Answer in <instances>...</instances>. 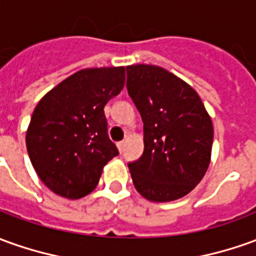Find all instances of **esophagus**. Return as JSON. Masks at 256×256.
<instances>
[{
    "label": "esophagus",
    "instance_id": "1",
    "mask_svg": "<svg viewBox=\"0 0 256 256\" xmlns=\"http://www.w3.org/2000/svg\"><path fill=\"white\" fill-rule=\"evenodd\" d=\"M124 146H125V142H124V140H121V142H118V144H117L118 150H120V152L124 150Z\"/></svg>",
    "mask_w": 256,
    "mask_h": 256
}]
</instances>
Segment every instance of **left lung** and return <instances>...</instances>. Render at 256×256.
<instances>
[{"mask_svg":"<svg viewBox=\"0 0 256 256\" xmlns=\"http://www.w3.org/2000/svg\"><path fill=\"white\" fill-rule=\"evenodd\" d=\"M126 89L144 121L142 156L128 163L136 191L152 202L185 196L210 163L213 125L182 79L162 66H126Z\"/></svg>","mask_w":256,"mask_h":256,"instance_id":"obj_1","label":"left lung"}]
</instances>
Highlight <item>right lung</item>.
Segmentation results:
<instances>
[{
    "label": "right lung",
    "instance_id": "right-lung-1",
    "mask_svg": "<svg viewBox=\"0 0 256 256\" xmlns=\"http://www.w3.org/2000/svg\"><path fill=\"white\" fill-rule=\"evenodd\" d=\"M124 84V66L80 70L37 103L26 148L38 178L54 194L86 196L118 154L107 134L104 106Z\"/></svg>",
    "mask_w": 256,
    "mask_h": 256
}]
</instances>
